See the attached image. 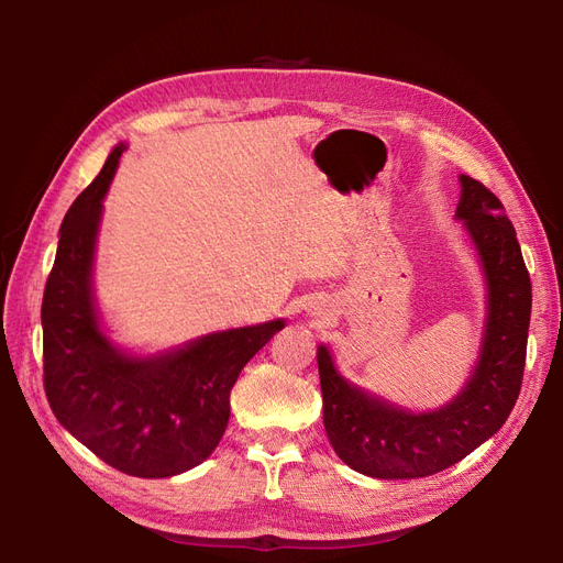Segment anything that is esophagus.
<instances>
[{
    "mask_svg": "<svg viewBox=\"0 0 563 563\" xmlns=\"http://www.w3.org/2000/svg\"><path fill=\"white\" fill-rule=\"evenodd\" d=\"M310 314H312V319H314V321L319 323V327H321V323H329V321H331V317H333V310L329 308V305L317 302Z\"/></svg>",
    "mask_w": 563,
    "mask_h": 563,
    "instance_id": "34e87169",
    "label": "esophagus"
}]
</instances>
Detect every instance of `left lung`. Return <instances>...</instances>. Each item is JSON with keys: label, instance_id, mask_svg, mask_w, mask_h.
<instances>
[{"label": "left lung", "instance_id": "8db88e82", "mask_svg": "<svg viewBox=\"0 0 563 563\" xmlns=\"http://www.w3.org/2000/svg\"><path fill=\"white\" fill-rule=\"evenodd\" d=\"M457 180L455 220L463 223L486 288L479 356L457 395L428 411H408L350 383L331 350L317 347L331 446L345 465L373 479H418L455 465L503 428L521 389L531 279L517 232L496 195L470 176Z\"/></svg>", "mask_w": 563, "mask_h": 563}]
</instances>
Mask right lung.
Segmentation results:
<instances>
[{"mask_svg": "<svg viewBox=\"0 0 563 563\" xmlns=\"http://www.w3.org/2000/svg\"><path fill=\"white\" fill-rule=\"evenodd\" d=\"M124 150L119 143L110 152L63 218L42 300L44 389L63 428L103 463L164 479L213 453L236 378L286 321L213 331L157 352L114 343L96 302L93 265L103 199Z\"/></svg>", "mask_w": 563, "mask_h": 563, "instance_id": "obj_1", "label": "right lung"}]
</instances>
